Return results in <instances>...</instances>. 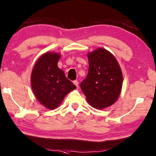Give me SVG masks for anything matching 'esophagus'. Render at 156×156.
<instances>
[{"label": "esophagus", "mask_w": 156, "mask_h": 156, "mask_svg": "<svg viewBox=\"0 0 156 156\" xmlns=\"http://www.w3.org/2000/svg\"><path fill=\"white\" fill-rule=\"evenodd\" d=\"M73 84L76 86V87L78 88V80H74L73 81Z\"/></svg>", "instance_id": "esophagus-1"}]
</instances>
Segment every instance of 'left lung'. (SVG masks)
<instances>
[{
	"instance_id": "8db88e82",
	"label": "left lung",
	"mask_w": 156,
	"mask_h": 156,
	"mask_svg": "<svg viewBox=\"0 0 156 156\" xmlns=\"http://www.w3.org/2000/svg\"><path fill=\"white\" fill-rule=\"evenodd\" d=\"M88 74L80 84L89 104L98 110L113 105L120 95L123 74L117 59L110 51L98 48L87 53Z\"/></svg>"
}]
</instances>
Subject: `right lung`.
Listing matches in <instances>:
<instances>
[{
	"label": "right lung",
	"mask_w": 156,
	"mask_h": 156,
	"mask_svg": "<svg viewBox=\"0 0 156 156\" xmlns=\"http://www.w3.org/2000/svg\"><path fill=\"white\" fill-rule=\"evenodd\" d=\"M61 55L46 52L39 57L31 73V87L37 101L49 110L55 109L65 96L76 89L58 66Z\"/></svg>",
	"instance_id": "1"
}]
</instances>
